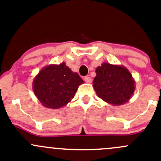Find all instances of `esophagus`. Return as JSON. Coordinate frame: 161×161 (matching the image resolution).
<instances>
[{"label": "esophagus", "instance_id": "1", "mask_svg": "<svg viewBox=\"0 0 161 161\" xmlns=\"http://www.w3.org/2000/svg\"><path fill=\"white\" fill-rule=\"evenodd\" d=\"M84 81L87 83H90V82H92V79L90 76H86V77H84Z\"/></svg>", "mask_w": 161, "mask_h": 161}]
</instances>
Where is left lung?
<instances>
[{"mask_svg": "<svg viewBox=\"0 0 161 161\" xmlns=\"http://www.w3.org/2000/svg\"><path fill=\"white\" fill-rule=\"evenodd\" d=\"M92 86L98 97L114 106L127 103L135 89V80L130 71L122 65L103 63L96 69Z\"/></svg>", "mask_w": 161, "mask_h": 161, "instance_id": "1", "label": "left lung"}]
</instances>
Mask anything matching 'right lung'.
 <instances>
[{"mask_svg": "<svg viewBox=\"0 0 161 161\" xmlns=\"http://www.w3.org/2000/svg\"><path fill=\"white\" fill-rule=\"evenodd\" d=\"M83 82L77 73L73 72L62 62L43 68L34 78L32 89L43 106L58 109L71 102Z\"/></svg>", "mask_w": 161, "mask_h": 161, "instance_id": "add662e5", "label": "right lung"}]
</instances>
